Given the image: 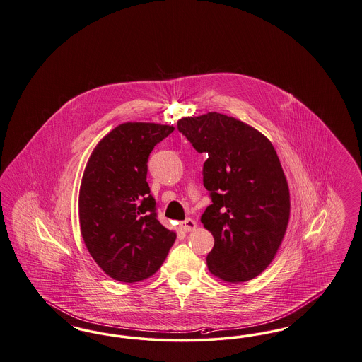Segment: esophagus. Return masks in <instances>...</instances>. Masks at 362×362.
<instances>
[{
  "mask_svg": "<svg viewBox=\"0 0 362 362\" xmlns=\"http://www.w3.org/2000/svg\"><path fill=\"white\" fill-rule=\"evenodd\" d=\"M197 222L194 221V219H191V218H187L186 221H183L182 223H180V228H182V230H185V232H192V230H195L197 229Z\"/></svg>",
  "mask_w": 362,
  "mask_h": 362,
  "instance_id": "1",
  "label": "esophagus"
}]
</instances>
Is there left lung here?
I'll use <instances>...</instances> for the list:
<instances>
[{
	"label": "left lung",
	"instance_id": "1",
	"mask_svg": "<svg viewBox=\"0 0 362 362\" xmlns=\"http://www.w3.org/2000/svg\"><path fill=\"white\" fill-rule=\"evenodd\" d=\"M199 153L211 204L201 217L214 237L209 271L228 283L260 275L275 259L288 226L289 188L272 143L234 117L209 112L177 121Z\"/></svg>",
	"mask_w": 362,
	"mask_h": 362
}]
</instances>
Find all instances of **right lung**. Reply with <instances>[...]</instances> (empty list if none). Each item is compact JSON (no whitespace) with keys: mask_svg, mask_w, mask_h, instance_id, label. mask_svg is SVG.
<instances>
[{"mask_svg":"<svg viewBox=\"0 0 362 362\" xmlns=\"http://www.w3.org/2000/svg\"><path fill=\"white\" fill-rule=\"evenodd\" d=\"M171 125L125 122L91 152L79 189V225L88 253L107 276L141 281L158 272L176 233L156 218L146 183L148 158Z\"/></svg>","mask_w":362,"mask_h":362,"instance_id":"obj_1","label":"right lung"}]
</instances>
